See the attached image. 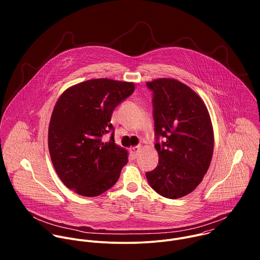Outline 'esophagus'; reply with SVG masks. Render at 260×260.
Segmentation results:
<instances>
[{"instance_id":"34e87169","label":"esophagus","mask_w":260,"mask_h":260,"mask_svg":"<svg viewBox=\"0 0 260 260\" xmlns=\"http://www.w3.org/2000/svg\"><path fill=\"white\" fill-rule=\"evenodd\" d=\"M140 151H141V147H140V146L132 147L131 149H129V153H131V155H132V157H133L134 159L138 157V155H139Z\"/></svg>"}]
</instances>
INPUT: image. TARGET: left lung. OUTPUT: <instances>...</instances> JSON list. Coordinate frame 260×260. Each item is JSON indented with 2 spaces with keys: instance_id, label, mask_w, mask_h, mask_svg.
Wrapping results in <instances>:
<instances>
[{
  "instance_id": "left-lung-1",
  "label": "left lung",
  "mask_w": 260,
  "mask_h": 260,
  "mask_svg": "<svg viewBox=\"0 0 260 260\" xmlns=\"http://www.w3.org/2000/svg\"><path fill=\"white\" fill-rule=\"evenodd\" d=\"M146 85L153 92L158 152V165L146 178L161 197L180 199L198 187L210 167L214 150L211 118L203 100L182 82L159 78Z\"/></svg>"
}]
</instances>
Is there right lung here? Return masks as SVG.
<instances>
[{
    "instance_id": "1",
    "label": "right lung",
    "mask_w": 260,
    "mask_h": 260,
    "mask_svg": "<svg viewBox=\"0 0 260 260\" xmlns=\"http://www.w3.org/2000/svg\"><path fill=\"white\" fill-rule=\"evenodd\" d=\"M135 90L107 78L71 86L57 100L48 128L50 157L61 182L83 197H96L117 182L127 151L115 144L111 117ZM111 135L108 142L105 134Z\"/></svg>"
}]
</instances>
